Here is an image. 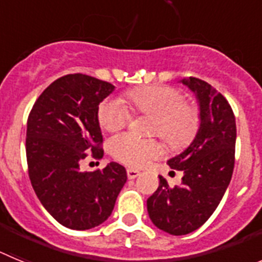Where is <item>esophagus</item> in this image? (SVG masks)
Here are the masks:
<instances>
[{"label": "esophagus", "instance_id": "esophagus-1", "mask_svg": "<svg viewBox=\"0 0 262 262\" xmlns=\"http://www.w3.org/2000/svg\"><path fill=\"white\" fill-rule=\"evenodd\" d=\"M139 174H140V172H138L135 169H127V177H128L129 180H134V178L138 177Z\"/></svg>", "mask_w": 262, "mask_h": 262}]
</instances>
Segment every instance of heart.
I'll return each instance as SVG.
<instances>
[{
  "instance_id": "b5f03b06",
  "label": "heart",
  "mask_w": 262,
  "mask_h": 262,
  "mask_svg": "<svg viewBox=\"0 0 262 262\" xmlns=\"http://www.w3.org/2000/svg\"><path fill=\"white\" fill-rule=\"evenodd\" d=\"M126 101L135 113L154 115L151 134L164 139L170 149H184L195 138L200 128V111L185 102L181 90L169 85H147L129 90ZM98 122L108 133L127 126L133 113L120 98H106L98 106ZM111 151L120 163L143 168L163 152L155 139H144L135 134H122L113 139Z\"/></svg>"
}]
</instances>
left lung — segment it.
<instances>
[{
  "instance_id": "obj_1",
  "label": "left lung",
  "mask_w": 262,
  "mask_h": 262,
  "mask_svg": "<svg viewBox=\"0 0 262 262\" xmlns=\"http://www.w3.org/2000/svg\"><path fill=\"white\" fill-rule=\"evenodd\" d=\"M200 103V129L181 155L168 165L182 170V184L170 187L159 176L157 190L147 200L152 223L170 235L198 230L221 203L235 165L236 122L230 103L215 88L200 78L182 80Z\"/></svg>"
}]
</instances>
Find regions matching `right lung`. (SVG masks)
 Here are the masks:
<instances>
[{"label":"right lung","mask_w":262,"mask_h":262,"mask_svg":"<svg viewBox=\"0 0 262 262\" xmlns=\"http://www.w3.org/2000/svg\"><path fill=\"white\" fill-rule=\"evenodd\" d=\"M113 90L114 85L92 76H62L45 89L29 114L30 181L45 209L71 230L102 224L127 181L126 169L118 163L94 172L80 169L88 156H103L97 113Z\"/></svg>","instance_id":"right-lung-1"}]
</instances>
